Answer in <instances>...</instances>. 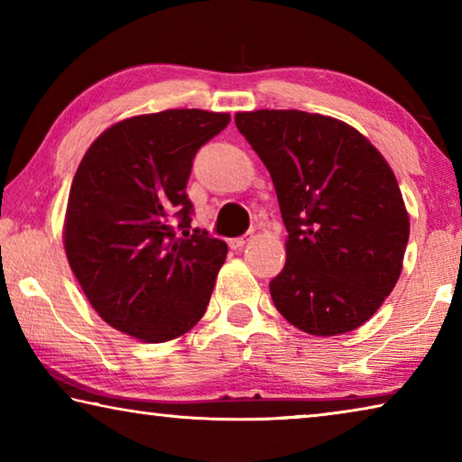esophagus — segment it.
<instances>
[{
	"instance_id": "34e87169",
	"label": "esophagus",
	"mask_w": 462,
	"mask_h": 462,
	"mask_svg": "<svg viewBox=\"0 0 462 462\" xmlns=\"http://www.w3.org/2000/svg\"><path fill=\"white\" fill-rule=\"evenodd\" d=\"M248 242V234H245V236H238V238H232L230 240V246L232 248H242Z\"/></svg>"
}]
</instances>
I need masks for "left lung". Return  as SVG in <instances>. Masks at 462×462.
Returning <instances> with one entry per match:
<instances>
[{"label": "left lung", "mask_w": 462, "mask_h": 462, "mask_svg": "<svg viewBox=\"0 0 462 462\" xmlns=\"http://www.w3.org/2000/svg\"><path fill=\"white\" fill-rule=\"evenodd\" d=\"M275 185L287 261L271 297L314 336L363 326L400 279L410 217L393 171L361 132L300 109L234 116Z\"/></svg>", "instance_id": "left-lung-1"}]
</instances>
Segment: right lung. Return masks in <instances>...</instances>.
Here are the masks:
<instances>
[{
    "mask_svg": "<svg viewBox=\"0 0 462 462\" xmlns=\"http://www.w3.org/2000/svg\"><path fill=\"white\" fill-rule=\"evenodd\" d=\"M228 122L230 114L206 109L134 116L99 134L79 162L65 253L93 310L116 330L167 342L206 314L228 246L189 232L185 189L195 152Z\"/></svg>",
    "mask_w": 462,
    "mask_h": 462,
    "instance_id": "obj_1",
    "label": "right lung"
}]
</instances>
